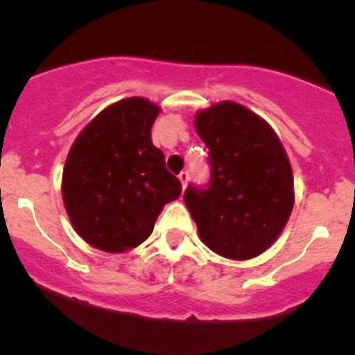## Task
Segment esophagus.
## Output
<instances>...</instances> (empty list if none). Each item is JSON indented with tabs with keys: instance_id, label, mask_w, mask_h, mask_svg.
Wrapping results in <instances>:
<instances>
[{
	"instance_id": "34e87169",
	"label": "esophagus",
	"mask_w": 355,
	"mask_h": 355,
	"mask_svg": "<svg viewBox=\"0 0 355 355\" xmlns=\"http://www.w3.org/2000/svg\"><path fill=\"white\" fill-rule=\"evenodd\" d=\"M178 180H180L182 187H187V182H189V171H182L180 175H178Z\"/></svg>"
}]
</instances>
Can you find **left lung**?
Masks as SVG:
<instances>
[{
    "label": "left lung",
    "instance_id": "1",
    "mask_svg": "<svg viewBox=\"0 0 355 355\" xmlns=\"http://www.w3.org/2000/svg\"><path fill=\"white\" fill-rule=\"evenodd\" d=\"M194 127L213 166L206 191L184 194L199 239L218 256L252 259L277 242L295 200L284 144L264 118L234 101L199 110Z\"/></svg>",
    "mask_w": 355,
    "mask_h": 355
}]
</instances>
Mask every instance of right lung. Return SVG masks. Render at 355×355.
<instances>
[{
    "label": "right lung",
    "instance_id": "obj_1",
    "mask_svg": "<svg viewBox=\"0 0 355 355\" xmlns=\"http://www.w3.org/2000/svg\"><path fill=\"white\" fill-rule=\"evenodd\" d=\"M161 108L125 98L96 114L71 144L63 166V204L75 232L105 252L141 245L182 185L153 144Z\"/></svg>",
    "mask_w": 355,
    "mask_h": 355
}]
</instances>
